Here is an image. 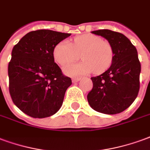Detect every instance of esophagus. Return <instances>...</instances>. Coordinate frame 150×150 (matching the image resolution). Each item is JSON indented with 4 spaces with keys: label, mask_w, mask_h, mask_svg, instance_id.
Segmentation results:
<instances>
[{
    "label": "esophagus",
    "mask_w": 150,
    "mask_h": 150,
    "mask_svg": "<svg viewBox=\"0 0 150 150\" xmlns=\"http://www.w3.org/2000/svg\"><path fill=\"white\" fill-rule=\"evenodd\" d=\"M81 78L80 77H74V78H72V81L73 82H77V81H79Z\"/></svg>",
    "instance_id": "1"
}]
</instances>
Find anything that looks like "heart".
<instances>
[{"label": "heart", "mask_w": 150, "mask_h": 150, "mask_svg": "<svg viewBox=\"0 0 150 150\" xmlns=\"http://www.w3.org/2000/svg\"><path fill=\"white\" fill-rule=\"evenodd\" d=\"M80 54L82 62L64 68L65 74L70 76L92 72L102 74L112 64L114 52L110 41L89 33L75 37L73 44L62 40L53 50L55 61L62 66L78 60Z\"/></svg>", "instance_id": "heart-1"}]
</instances>
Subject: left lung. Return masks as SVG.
<instances>
[{
    "mask_svg": "<svg viewBox=\"0 0 150 150\" xmlns=\"http://www.w3.org/2000/svg\"><path fill=\"white\" fill-rule=\"evenodd\" d=\"M110 41L114 56L110 68L91 77L93 88L87 95L89 105L105 114H116L130 106L140 88L141 63L136 47L125 35L109 29L92 32Z\"/></svg>",
    "mask_w": 150,
    "mask_h": 150,
    "instance_id": "left-lung-1",
    "label": "left lung"
}]
</instances>
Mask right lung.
Wrapping results in <instances>:
<instances>
[{"label": "right lung", "instance_id": "right-lung-1", "mask_svg": "<svg viewBox=\"0 0 150 150\" xmlns=\"http://www.w3.org/2000/svg\"><path fill=\"white\" fill-rule=\"evenodd\" d=\"M71 33L38 29L24 36L12 51L8 90L15 105L34 118L53 115L72 84L54 62L55 46Z\"/></svg>", "mask_w": 150, "mask_h": 150}]
</instances>
